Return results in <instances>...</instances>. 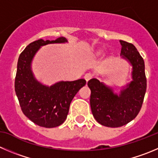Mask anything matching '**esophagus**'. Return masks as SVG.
I'll list each match as a JSON object with an SVG mask.
<instances>
[{
	"instance_id": "1",
	"label": "esophagus",
	"mask_w": 158,
	"mask_h": 158,
	"mask_svg": "<svg viewBox=\"0 0 158 158\" xmlns=\"http://www.w3.org/2000/svg\"><path fill=\"white\" fill-rule=\"evenodd\" d=\"M92 77H93V75L91 74V73H87L85 75V77H85V79L86 80V81L88 82L90 79H91V78H92Z\"/></svg>"
}]
</instances>
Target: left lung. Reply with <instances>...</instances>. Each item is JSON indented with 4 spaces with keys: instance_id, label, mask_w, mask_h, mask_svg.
Returning a JSON list of instances; mask_svg holds the SVG:
<instances>
[{
    "instance_id": "left-lung-1",
    "label": "left lung",
    "mask_w": 158,
    "mask_h": 158,
    "mask_svg": "<svg viewBox=\"0 0 158 158\" xmlns=\"http://www.w3.org/2000/svg\"><path fill=\"white\" fill-rule=\"evenodd\" d=\"M120 56L132 66V81L115 93L112 88L96 78L88 82L91 89V112L101 125L120 127L134 119L139 113L147 89L145 65L142 56L131 43L120 40Z\"/></svg>"
}]
</instances>
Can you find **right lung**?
<instances>
[{"label":"right lung","mask_w":158,"mask_h":158,"mask_svg":"<svg viewBox=\"0 0 158 158\" xmlns=\"http://www.w3.org/2000/svg\"><path fill=\"white\" fill-rule=\"evenodd\" d=\"M67 43L64 37L56 40H39L31 43L18 60L15 88L22 112L40 127L53 128L64 123L75 94L86 85L85 79L60 81L46 85L39 81L31 70L33 58L40 48L48 44Z\"/></svg>","instance_id":"1"}]
</instances>
